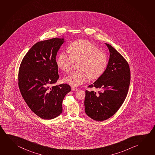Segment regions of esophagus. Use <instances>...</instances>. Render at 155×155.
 I'll return each mask as SVG.
<instances>
[{"mask_svg": "<svg viewBox=\"0 0 155 155\" xmlns=\"http://www.w3.org/2000/svg\"><path fill=\"white\" fill-rule=\"evenodd\" d=\"M71 89L72 91H77L78 89H77V88H76V87H72V88H71Z\"/></svg>", "mask_w": 155, "mask_h": 155, "instance_id": "34e87169", "label": "esophagus"}]
</instances>
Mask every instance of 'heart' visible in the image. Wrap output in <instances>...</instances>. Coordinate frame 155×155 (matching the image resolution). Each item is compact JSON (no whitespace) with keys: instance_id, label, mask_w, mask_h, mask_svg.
I'll use <instances>...</instances> for the list:
<instances>
[{"instance_id":"b5f03b06","label":"heart","mask_w":155,"mask_h":155,"mask_svg":"<svg viewBox=\"0 0 155 155\" xmlns=\"http://www.w3.org/2000/svg\"><path fill=\"white\" fill-rule=\"evenodd\" d=\"M68 52H61L57 58V65L66 73L72 68L74 61L80 60L78 69L66 77L64 81L72 87H77L88 81L90 78L101 76L108 64V57L99 51L97 47L87 40L74 42L68 48Z\"/></svg>"}]
</instances>
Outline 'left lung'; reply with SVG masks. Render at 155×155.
<instances>
[{
    "label": "left lung",
    "mask_w": 155,
    "mask_h": 155,
    "mask_svg": "<svg viewBox=\"0 0 155 155\" xmlns=\"http://www.w3.org/2000/svg\"><path fill=\"white\" fill-rule=\"evenodd\" d=\"M109 59L103 74L90 87L100 89L98 93L86 90L84 101L87 115L102 121L116 113L124 103L130 83V70L127 61L114 47L105 44Z\"/></svg>",
    "instance_id": "obj_1"
}]
</instances>
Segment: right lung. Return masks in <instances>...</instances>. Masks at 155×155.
<instances>
[{"label":"right lung","mask_w":155,"mask_h":155,"mask_svg":"<svg viewBox=\"0 0 155 155\" xmlns=\"http://www.w3.org/2000/svg\"><path fill=\"white\" fill-rule=\"evenodd\" d=\"M64 38L39 41L22 60L18 72V85L29 108L43 119L58 117L63 111V101L71 91L67 84L50 87L59 78L56 62Z\"/></svg>","instance_id":"obj_1"}]
</instances>
